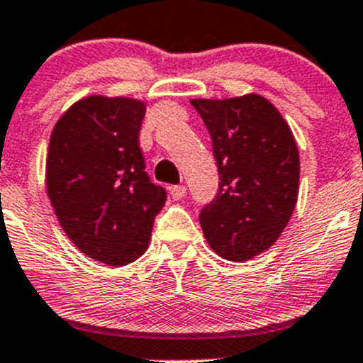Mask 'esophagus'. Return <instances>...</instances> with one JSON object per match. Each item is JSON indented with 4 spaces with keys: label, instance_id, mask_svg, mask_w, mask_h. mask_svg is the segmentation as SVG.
Wrapping results in <instances>:
<instances>
[{
    "label": "esophagus",
    "instance_id": "1",
    "mask_svg": "<svg viewBox=\"0 0 363 363\" xmlns=\"http://www.w3.org/2000/svg\"><path fill=\"white\" fill-rule=\"evenodd\" d=\"M170 195L174 201H181V199H184V195H186V188L184 186H172Z\"/></svg>",
    "mask_w": 363,
    "mask_h": 363
}]
</instances>
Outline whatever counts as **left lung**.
<instances>
[{"label":"left lung","instance_id":"1","mask_svg":"<svg viewBox=\"0 0 363 363\" xmlns=\"http://www.w3.org/2000/svg\"><path fill=\"white\" fill-rule=\"evenodd\" d=\"M213 141L218 193L201 211L206 240L218 256L247 262L286 228L299 193V152L289 123L267 98H195Z\"/></svg>","mask_w":363,"mask_h":363}]
</instances>
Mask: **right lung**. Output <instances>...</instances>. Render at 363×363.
Segmentation results:
<instances>
[{
    "instance_id": "right-lung-1",
    "label": "right lung",
    "mask_w": 363,
    "mask_h": 363,
    "mask_svg": "<svg viewBox=\"0 0 363 363\" xmlns=\"http://www.w3.org/2000/svg\"><path fill=\"white\" fill-rule=\"evenodd\" d=\"M147 104L93 94L59 118L46 157V191L60 228L86 256L128 265L148 249L166 202L145 172L140 140Z\"/></svg>"
}]
</instances>
